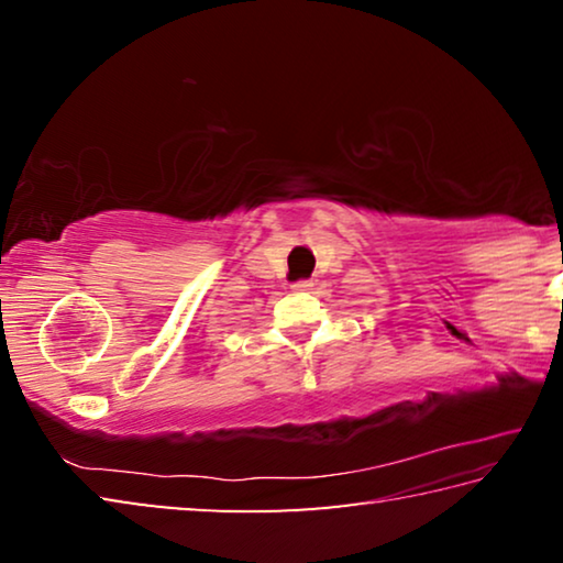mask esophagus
I'll use <instances>...</instances> for the list:
<instances>
[{
	"instance_id": "obj_1",
	"label": "esophagus",
	"mask_w": 563,
	"mask_h": 563,
	"mask_svg": "<svg viewBox=\"0 0 563 563\" xmlns=\"http://www.w3.org/2000/svg\"><path fill=\"white\" fill-rule=\"evenodd\" d=\"M290 288H292V290H310L312 283H310V280H298V283H292Z\"/></svg>"
}]
</instances>
